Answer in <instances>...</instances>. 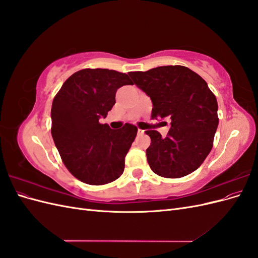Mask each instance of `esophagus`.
I'll return each instance as SVG.
<instances>
[{
  "mask_svg": "<svg viewBox=\"0 0 258 258\" xmlns=\"http://www.w3.org/2000/svg\"><path fill=\"white\" fill-rule=\"evenodd\" d=\"M144 131H145V130H143V129H138V135H139V136H140V135H143Z\"/></svg>",
  "mask_w": 258,
  "mask_h": 258,
  "instance_id": "esophagus-1",
  "label": "esophagus"
}]
</instances>
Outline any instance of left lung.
<instances>
[{
  "instance_id": "obj_1",
  "label": "left lung",
  "mask_w": 258,
  "mask_h": 258,
  "mask_svg": "<svg viewBox=\"0 0 258 258\" xmlns=\"http://www.w3.org/2000/svg\"><path fill=\"white\" fill-rule=\"evenodd\" d=\"M128 74L151 98L152 118L171 119L166 138L156 130L145 131L152 140L146 157L153 172L168 178L190 174L212 150L218 126L217 101L207 82L182 66Z\"/></svg>"
}]
</instances>
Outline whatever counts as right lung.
Masks as SVG:
<instances>
[{
    "label": "right lung",
    "instance_id": "add662e5",
    "mask_svg": "<svg viewBox=\"0 0 258 258\" xmlns=\"http://www.w3.org/2000/svg\"><path fill=\"white\" fill-rule=\"evenodd\" d=\"M124 73L107 69H84L63 83L51 105V136L64 166L76 178L103 185L118 178L124 157L137 137L135 124L111 129L100 123L115 104Z\"/></svg>",
    "mask_w": 258,
    "mask_h": 258
}]
</instances>
